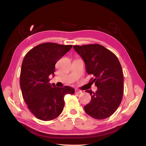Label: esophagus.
Returning <instances> with one entry per match:
<instances>
[{
  "instance_id": "34e87169",
  "label": "esophagus",
  "mask_w": 146,
  "mask_h": 146,
  "mask_svg": "<svg viewBox=\"0 0 146 146\" xmlns=\"http://www.w3.org/2000/svg\"><path fill=\"white\" fill-rule=\"evenodd\" d=\"M75 92L77 94H80L82 92V91L81 90H75Z\"/></svg>"
}]
</instances>
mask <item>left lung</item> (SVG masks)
Instances as JSON below:
<instances>
[{
	"label": "left lung",
	"instance_id": "left-lung-1",
	"mask_svg": "<svg viewBox=\"0 0 146 146\" xmlns=\"http://www.w3.org/2000/svg\"><path fill=\"white\" fill-rule=\"evenodd\" d=\"M85 63L86 72L92 75L90 81L98 87L95 92L86 90L91 96L84 107L88 115L96 119L111 116L120 105L123 94V77L120 62L112 52L94 44L74 46Z\"/></svg>",
	"mask_w": 146,
	"mask_h": 146
}]
</instances>
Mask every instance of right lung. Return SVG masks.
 <instances>
[{
    "label": "right lung",
    "mask_w": 146,
    "mask_h": 146,
    "mask_svg": "<svg viewBox=\"0 0 146 146\" xmlns=\"http://www.w3.org/2000/svg\"><path fill=\"white\" fill-rule=\"evenodd\" d=\"M72 45L45 42L35 46L25 55L21 66L20 86L27 107L42 121H51L62 113L66 94H74V88L56 87L49 83L55 64Z\"/></svg>",
    "instance_id": "add662e5"
}]
</instances>
